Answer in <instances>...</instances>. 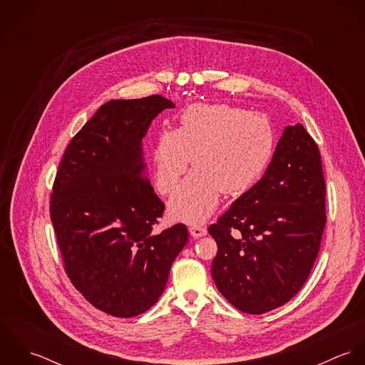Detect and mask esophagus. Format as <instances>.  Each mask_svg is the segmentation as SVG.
<instances>
[{"mask_svg":"<svg viewBox=\"0 0 365 365\" xmlns=\"http://www.w3.org/2000/svg\"><path fill=\"white\" fill-rule=\"evenodd\" d=\"M188 230H190V235H191L194 239H198V237H202V236L207 235V229H205L204 226H200V225L190 226Z\"/></svg>","mask_w":365,"mask_h":365,"instance_id":"obj_1","label":"esophagus"}]
</instances>
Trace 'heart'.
<instances>
[{"mask_svg": "<svg viewBox=\"0 0 365 365\" xmlns=\"http://www.w3.org/2000/svg\"><path fill=\"white\" fill-rule=\"evenodd\" d=\"M272 152L274 132L264 115L229 105H192L174 132L158 135L153 152L157 190L171 192L191 157L195 171L171 197L168 213L198 225L217 207L220 191L239 195L256 184Z\"/></svg>", "mask_w": 365, "mask_h": 365, "instance_id": "1", "label": "heart"}]
</instances>
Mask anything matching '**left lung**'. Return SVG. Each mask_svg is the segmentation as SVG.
Masks as SVG:
<instances>
[{
	"instance_id": "left-lung-1",
	"label": "left lung",
	"mask_w": 365,
	"mask_h": 365,
	"mask_svg": "<svg viewBox=\"0 0 365 365\" xmlns=\"http://www.w3.org/2000/svg\"><path fill=\"white\" fill-rule=\"evenodd\" d=\"M326 184L317 145L287 126L262 178L208 227L217 243L210 274L239 311H272L298 294L319 253Z\"/></svg>"
}]
</instances>
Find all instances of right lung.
<instances>
[{
    "instance_id": "add662e5",
    "label": "right lung",
    "mask_w": 365,
    "mask_h": 365,
    "mask_svg": "<svg viewBox=\"0 0 365 365\" xmlns=\"http://www.w3.org/2000/svg\"><path fill=\"white\" fill-rule=\"evenodd\" d=\"M173 101L112 100L68 143L51 197L64 269L103 312L132 317L161 297L173 261L188 242L185 225L155 233L164 212L146 175L142 140Z\"/></svg>"
}]
</instances>
